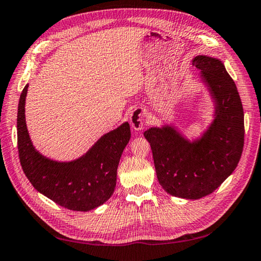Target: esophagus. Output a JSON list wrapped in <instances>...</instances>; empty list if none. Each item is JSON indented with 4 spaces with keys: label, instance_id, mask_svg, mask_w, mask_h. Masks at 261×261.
<instances>
[{
    "label": "esophagus",
    "instance_id": "34e87169",
    "mask_svg": "<svg viewBox=\"0 0 261 261\" xmlns=\"http://www.w3.org/2000/svg\"><path fill=\"white\" fill-rule=\"evenodd\" d=\"M130 124L134 130H142L145 124V111L140 108H136L130 115Z\"/></svg>",
    "mask_w": 261,
    "mask_h": 261
}]
</instances>
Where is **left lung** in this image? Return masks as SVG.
Here are the masks:
<instances>
[{
    "instance_id": "left-lung-1",
    "label": "left lung",
    "mask_w": 261,
    "mask_h": 261,
    "mask_svg": "<svg viewBox=\"0 0 261 261\" xmlns=\"http://www.w3.org/2000/svg\"><path fill=\"white\" fill-rule=\"evenodd\" d=\"M192 64L213 98V122L194 140L168 124L144 132L160 186L186 200L209 195L232 174L241 160L245 132L241 97L224 64L209 56H196Z\"/></svg>"
}]
</instances>
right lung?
Here are the masks:
<instances>
[{
	"label": "right lung",
	"instance_id": "1",
	"mask_svg": "<svg viewBox=\"0 0 261 261\" xmlns=\"http://www.w3.org/2000/svg\"><path fill=\"white\" fill-rule=\"evenodd\" d=\"M27 85L19 97L17 144L19 161L31 185L49 200L74 212H89L113 195L117 167L131 132L125 122L103 135L80 158L57 161L37 151L25 122Z\"/></svg>",
	"mask_w": 261,
	"mask_h": 261
}]
</instances>
